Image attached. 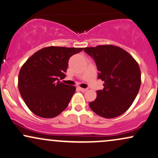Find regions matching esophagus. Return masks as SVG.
Masks as SVG:
<instances>
[{
	"label": "esophagus",
	"mask_w": 158,
	"mask_h": 158,
	"mask_svg": "<svg viewBox=\"0 0 158 158\" xmlns=\"http://www.w3.org/2000/svg\"><path fill=\"white\" fill-rule=\"evenodd\" d=\"M79 89H80L81 92H86L88 89V88H81V87H79Z\"/></svg>",
	"instance_id": "34e87169"
}]
</instances>
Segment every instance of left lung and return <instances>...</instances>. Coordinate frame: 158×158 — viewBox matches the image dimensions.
Listing matches in <instances>:
<instances>
[{"label":"left lung","instance_id":"1","mask_svg":"<svg viewBox=\"0 0 158 158\" xmlns=\"http://www.w3.org/2000/svg\"><path fill=\"white\" fill-rule=\"evenodd\" d=\"M96 64L98 79L104 81L103 89L89 102L90 109L104 118L125 113L132 105L141 86V71L134 58L120 47L101 45L84 49Z\"/></svg>","mask_w":158,"mask_h":158}]
</instances>
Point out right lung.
<instances>
[{
	"label": "right lung",
	"instance_id": "add662e5",
	"mask_svg": "<svg viewBox=\"0 0 158 158\" xmlns=\"http://www.w3.org/2000/svg\"><path fill=\"white\" fill-rule=\"evenodd\" d=\"M84 48L49 47L33 54L21 68L18 87L33 114L52 118L64 111L76 91L74 86L60 82L65 77L71 56Z\"/></svg>",
	"mask_w": 158,
	"mask_h": 158
}]
</instances>
